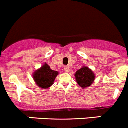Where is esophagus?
<instances>
[{"label":"esophagus","mask_w":128,"mask_h":128,"mask_svg":"<svg viewBox=\"0 0 128 128\" xmlns=\"http://www.w3.org/2000/svg\"><path fill=\"white\" fill-rule=\"evenodd\" d=\"M64 70H65V72H68V71L70 70L69 67L68 66H64Z\"/></svg>","instance_id":"obj_1"}]
</instances>
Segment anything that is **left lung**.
I'll return each instance as SVG.
<instances>
[{
  "label": "left lung",
  "mask_w": 128,
  "mask_h": 128,
  "mask_svg": "<svg viewBox=\"0 0 128 128\" xmlns=\"http://www.w3.org/2000/svg\"><path fill=\"white\" fill-rule=\"evenodd\" d=\"M75 77L78 84L82 88L90 86L95 79L94 72L86 66H83L78 70L76 72Z\"/></svg>",
  "instance_id": "obj_1"
}]
</instances>
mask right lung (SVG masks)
<instances>
[{
  "label": "right lung",
  "mask_w": 128,
  "mask_h": 128,
  "mask_svg": "<svg viewBox=\"0 0 128 128\" xmlns=\"http://www.w3.org/2000/svg\"><path fill=\"white\" fill-rule=\"evenodd\" d=\"M58 72L52 70L50 66L45 63L40 69L33 74V78L37 85L42 88H47L52 85Z\"/></svg>",
  "instance_id": "add662e5"
}]
</instances>
